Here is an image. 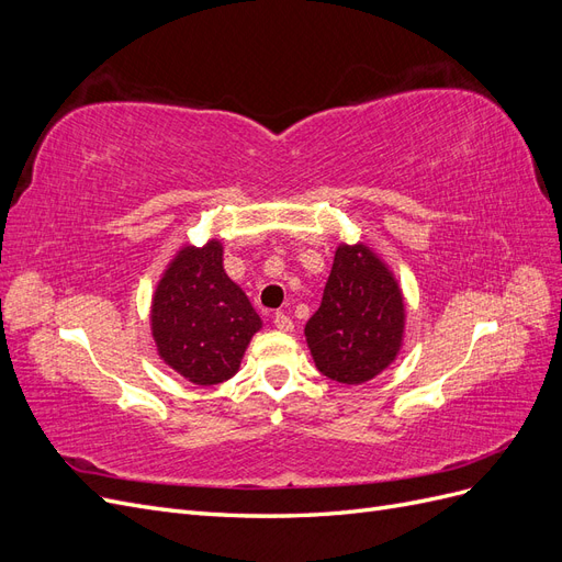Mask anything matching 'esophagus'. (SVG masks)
Segmentation results:
<instances>
[{
	"label": "esophagus",
	"mask_w": 562,
	"mask_h": 562,
	"mask_svg": "<svg viewBox=\"0 0 562 562\" xmlns=\"http://www.w3.org/2000/svg\"><path fill=\"white\" fill-rule=\"evenodd\" d=\"M274 326L281 330V333H293V318L291 316H285L283 312H277L274 314Z\"/></svg>",
	"instance_id": "1"
}]
</instances>
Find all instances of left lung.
Here are the masks:
<instances>
[{
  "label": "left lung",
  "mask_w": 562,
  "mask_h": 562,
  "mask_svg": "<svg viewBox=\"0 0 562 562\" xmlns=\"http://www.w3.org/2000/svg\"><path fill=\"white\" fill-rule=\"evenodd\" d=\"M312 359L339 384H363L396 361L405 300L394 271L368 244H339L316 314L304 326Z\"/></svg>",
  "instance_id": "obj_1"
}]
</instances>
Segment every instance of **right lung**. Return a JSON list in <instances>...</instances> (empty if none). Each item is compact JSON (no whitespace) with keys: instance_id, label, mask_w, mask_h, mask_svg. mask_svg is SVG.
I'll use <instances>...</instances> for the list:
<instances>
[{"instance_id":"1","label":"right lung","mask_w":562,"mask_h":562,"mask_svg":"<svg viewBox=\"0 0 562 562\" xmlns=\"http://www.w3.org/2000/svg\"><path fill=\"white\" fill-rule=\"evenodd\" d=\"M223 241L184 244L151 293L149 328L159 359L199 386L227 382L241 368L262 318L223 267Z\"/></svg>"}]
</instances>
